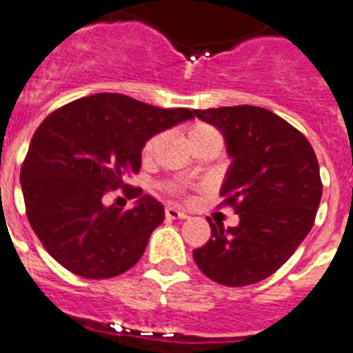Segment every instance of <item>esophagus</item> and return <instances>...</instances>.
<instances>
[{
    "label": "esophagus",
    "instance_id": "obj_1",
    "mask_svg": "<svg viewBox=\"0 0 353 353\" xmlns=\"http://www.w3.org/2000/svg\"><path fill=\"white\" fill-rule=\"evenodd\" d=\"M165 214H167L168 219H186V212L179 210V208H174V206H168L167 210H165Z\"/></svg>",
    "mask_w": 353,
    "mask_h": 353
}]
</instances>
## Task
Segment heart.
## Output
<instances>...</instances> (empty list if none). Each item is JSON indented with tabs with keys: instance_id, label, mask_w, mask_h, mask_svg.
I'll return each instance as SVG.
<instances>
[{
	"instance_id": "b5f03b06",
	"label": "heart",
	"mask_w": 353,
	"mask_h": 353,
	"mask_svg": "<svg viewBox=\"0 0 353 353\" xmlns=\"http://www.w3.org/2000/svg\"><path fill=\"white\" fill-rule=\"evenodd\" d=\"M210 136H219L217 130L210 125H205V123H196V125H192L190 130H188V141L190 143H196L199 139H205V137H210ZM161 141H163V136L161 134H154L152 137H148L147 143L143 145V159H152V157L156 156L159 147H161Z\"/></svg>"
}]
</instances>
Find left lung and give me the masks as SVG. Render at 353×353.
Listing matches in <instances>:
<instances>
[{
    "mask_svg": "<svg viewBox=\"0 0 353 353\" xmlns=\"http://www.w3.org/2000/svg\"><path fill=\"white\" fill-rule=\"evenodd\" d=\"M221 132L232 163L221 205L239 225L208 219L212 237L194 250L199 270L225 286L270 277L297 250L316 221L323 196L316 152L303 134L274 112L250 105L194 110Z\"/></svg>",
    "mask_w": 353,
    "mask_h": 353,
    "instance_id": "obj_1",
    "label": "left lung"
}]
</instances>
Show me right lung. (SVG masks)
Wrapping results in <instances>:
<instances>
[{"mask_svg":"<svg viewBox=\"0 0 353 353\" xmlns=\"http://www.w3.org/2000/svg\"><path fill=\"white\" fill-rule=\"evenodd\" d=\"M188 108H157L123 94H94L54 110L34 132L21 165L28 223L45 250L87 279L116 277L141 259L165 208L143 196L130 210L103 205L108 190L139 172L148 137L192 119Z\"/></svg>","mask_w":353,"mask_h":353,"instance_id":"right-lung-1","label":"right lung"}]
</instances>
